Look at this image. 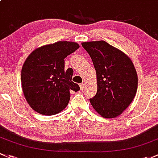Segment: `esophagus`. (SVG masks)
<instances>
[{"label": "esophagus", "mask_w": 158, "mask_h": 158, "mask_svg": "<svg viewBox=\"0 0 158 158\" xmlns=\"http://www.w3.org/2000/svg\"><path fill=\"white\" fill-rule=\"evenodd\" d=\"M80 87H81V90H84V84H80Z\"/></svg>", "instance_id": "1"}]
</instances>
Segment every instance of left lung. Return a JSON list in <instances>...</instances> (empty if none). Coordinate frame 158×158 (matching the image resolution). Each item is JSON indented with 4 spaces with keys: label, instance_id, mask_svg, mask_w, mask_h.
<instances>
[{
    "label": "left lung",
    "instance_id": "left-lung-1",
    "mask_svg": "<svg viewBox=\"0 0 158 158\" xmlns=\"http://www.w3.org/2000/svg\"><path fill=\"white\" fill-rule=\"evenodd\" d=\"M97 72V92L90 99L94 110L104 118H115L132 102L138 75L129 58L105 41L83 43Z\"/></svg>",
    "mask_w": 158,
    "mask_h": 158
}]
</instances>
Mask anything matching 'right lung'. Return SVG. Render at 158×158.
I'll return each instance as SVG.
<instances>
[{
	"label": "right lung",
	"mask_w": 158,
	"mask_h": 158,
	"mask_svg": "<svg viewBox=\"0 0 158 158\" xmlns=\"http://www.w3.org/2000/svg\"><path fill=\"white\" fill-rule=\"evenodd\" d=\"M79 48L73 42H57L34 50L21 71L24 97L31 108L43 115L62 111L70 100V90L78 91L71 81L73 71L64 70V58Z\"/></svg>",
	"instance_id": "right-lung-1"
}]
</instances>
